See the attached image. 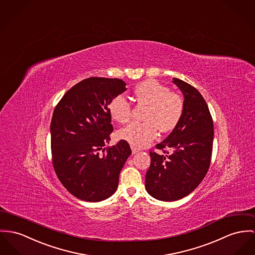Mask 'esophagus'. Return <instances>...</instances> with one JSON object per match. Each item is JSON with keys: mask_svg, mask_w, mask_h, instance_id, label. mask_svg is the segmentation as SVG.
Segmentation results:
<instances>
[{"mask_svg": "<svg viewBox=\"0 0 255 255\" xmlns=\"http://www.w3.org/2000/svg\"><path fill=\"white\" fill-rule=\"evenodd\" d=\"M131 148H132V153H133V154H136L137 152H138V149L136 148V147H134V146L131 145Z\"/></svg>", "mask_w": 255, "mask_h": 255, "instance_id": "1", "label": "esophagus"}]
</instances>
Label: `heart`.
<instances>
[{
	"label": "heart",
	"mask_w": 255,
	"mask_h": 255,
	"mask_svg": "<svg viewBox=\"0 0 255 255\" xmlns=\"http://www.w3.org/2000/svg\"><path fill=\"white\" fill-rule=\"evenodd\" d=\"M137 103L147 106L143 115L144 122H133L118 131V137L134 147H143L152 141L158 133L174 130L183 114V101L172 93L166 85L154 79L137 83L134 88ZM111 118L118 123H126L131 118L130 103L119 95L112 99L108 106Z\"/></svg>",
	"instance_id": "1"
}]
</instances>
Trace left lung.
<instances>
[{"label": "left lung", "instance_id": "1", "mask_svg": "<svg viewBox=\"0 0 255 255\" xmlns=\"http://www.w3.org/2000/svg\"><path fill=\"white\" fill-rule=\"evenodd\" d=\"M173 82L183 95V114L172 133L151 152L145 189L160 201L173 202L190 194L206 176L214 141V122L208 105L195 87L178 79Z\"/></svg>", "mask_w": 255, "mask_h": 255}]
</instances>
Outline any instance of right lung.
Masks as SVG:
<instances>
[{"instance_id":"obj_1","label":"right lung","mask_w":255,"mask_h":255,"mask_svg":"<svg viewBox=\"0 0 255 255\" xmlns=\"http://www.w3.org/2000/svg\"><path fill=\"white\" fill-rule=\"evenodd\" d=\"M126 89L122 79H83L66 92L53 112V167L64 187L80 200L100 202L118 189L119 174L132 151L124 139L104 146L114 131L109 103Z\"/></svg>"}]
</instances>
